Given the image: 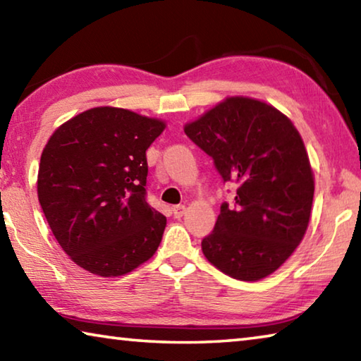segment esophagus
<instances>
[{
  "instance_id": "1",
  "label": "esophagus",
  "mask_w": 361,
  "mask_h": 361,
  "mask_svg": "<svg viewBox=\"0 0 361 361\" xmlns=\"http://www.w3.org/2000/svg\"><path fill=\"white\" fill-rule=\"evenodd\" d=\"M185 210H186L185 205H173V209H172L173 216L175 218H181L183 215H185Z\"/></svg>"
}]
</instances>
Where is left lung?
<instances>
[{"instance_id":"1","label":"left lung","mask_w":361,"mask_h":361,"mask_svg":"<svg viewBox=\"0 0 361 361\" xmlns=\"http://www.w3.org/2000/svg\"><path fill=\"white\" fill-rule=\"evenodd\" d=\"M213 159L234 202L221 204L202 239L205 258L228 276L255 282L283 264L302 240L314 200V175L291 121L267 103L231 97L185 127Z\"/></svg>"}]
</instances>
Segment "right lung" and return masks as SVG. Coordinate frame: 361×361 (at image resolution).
<instances>
[{
  "label": "right lung",
  "instance_id": "1",
  "mask_svg": "<svg viewBox=\"0 0 361 361\" xmlns=\"http://www.w3.org/2000/svg\"><path fill=\"white\" fill-rule=\"evenodd\" d=\"M164 129L162 121L102 106L49 138L38 199L54 237L79 267L118 277L156 253L167 219L146 200V149Z\"/></svg>",
  "mask_w": 361,
  "mask_h": 361
}]
</instances>
